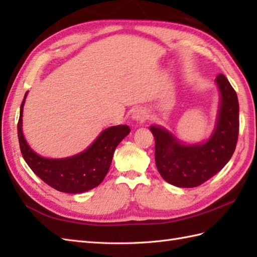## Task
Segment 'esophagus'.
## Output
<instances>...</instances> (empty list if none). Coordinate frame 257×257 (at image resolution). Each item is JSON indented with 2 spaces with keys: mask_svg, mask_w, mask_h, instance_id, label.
<instances>
[{
  "mask_svg": "<svg viewBox=\"0 0 257 257\" xmlns=\"http://www.w3.org/2000/svg\"><path fill=\"white\" fill-rule=\"evenodd\" d=\"M132 118L137 122H144L145 120L147 119V112L141 108H137L135 109L132 114Z\"/></svg>",
  "mask_w": 257,
  "mask_h": 257,
  "instance_id": "34e87169",
  "label": "esophagus"
}]
</instances>
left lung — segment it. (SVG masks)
<instances>
[{
	"label": "left lung",
	"mask_w": 257,
	"mask_h": 257,
	"mask_svg": "<svg viewBox=\"0 0 257 257\" xmlns=\"http://www.w3.org/2000/svg\"><path fill=\"white\" fill-rule=\"evenodd\" d=\"M221 100L215 129L203 144L184 145L159 125H151L155 160L161 177L179 188H194L221 171L230 161L238 137V100L224 75L215 78Z\"/></svg>",
	"instance_id": "8db88e82"
}]
</instances>
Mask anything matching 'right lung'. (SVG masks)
<instances>
[{"mask_svg":"<svg viewBox=\"0 0 257 257\" xmlns=\"http://www.w3.org/2000/svg\"><path fill=\"white\" fill-rule=\"evenodd\" d=\"M26 95L27 92L21 105L18 136L22 156L32 171L50 187L65 193H83L99 185L110 168L114 149L130 133L128 125L105 129L88 148L76 156L63 159L43 158L30 148L22 130Z\"/></svg>","mask_w":257,"mask_h":257,"instance_id":"add662e5","label":"right lung"}]
</instances>
